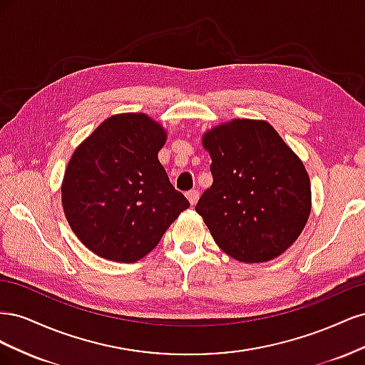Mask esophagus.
I'll return each mask as SVG.
<instances>
[{
    "label": "esophagus",
    "mask_w": 365,
    "mask_h": 365,
    "mask_svg": "<svg viewBox=\"0 0 365 365\" xmlns=\"http://www.w3.org/2000/svg\"><path fill=\"white\" fill-rule=\"evenodd\" d=\"M185 196H187V200H189V202L192 205H195L197 202V200H200V192H197V190H190V192H187Z\"/></svg>",
    "instance_id": "obj_1"
}]
</instances>
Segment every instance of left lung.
I'll return each mask as SVG.
<instances>
[{"instance_id":"1","label":"left lung","mask_w":365,"mask_h":365,"mask_svg":"<svg viewBox=\"0 0 365 365\" xmlns=\"http://www.w3.org/2000/svg\"><path fill=\"white\" fill-rule=\"evenodd\" d=\"M213 184L196 204L217 247L245 263L279 257L312 208L304 164L268 121L233 118L202 135Z\"/></svg>"}]
</instances>
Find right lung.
I'll return each mask as SVG.
<instances>
[{
	"instance_id": "right-lung-1",
	"label": "right lung",
	"mask_w": 365,
	"mask_h": 365,
	"mask_svg": "<svg viewBox=\"0 0 365 365\" xmlns=\"http://www.w3.org/2000/svg\"><path fill=\"white\" fill-rule=\"evenodd\" d=\"M168 132L143 113L106 118L73 152L62 207L74 235L97 256L134 263L190 207L158 160Z\"/></svg>"
}]
</instances>
